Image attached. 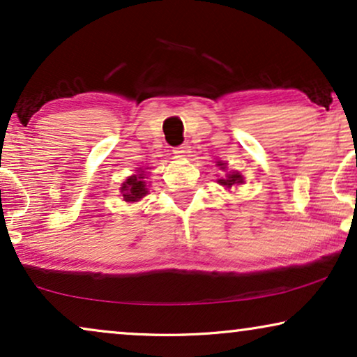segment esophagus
I'll return each mask as SVG.
<instances>
[{"label": "esophagus", "mask_w": 357, "mask_h": 357, "mask_svg": "<svg viewBox=\"0 0 357 357\" xmlns=\"http://www.w3.org/2000/svg\"><path fill=\"white\" fill-rule=\"evenodd\" d=\"M188 153H190V146L188 144H180L174 149V154L178 155V158H185V155H188Z\"/></svg>", "instance_id": "34e87169"}]
</instances>
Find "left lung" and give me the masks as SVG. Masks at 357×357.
I'll list each match as a JSON object with an SVG mask.
<instances>
[{"mask_svg": "<svg viewBox=\"0 0 357 357\" xmlns=\"http://www.w3.org/2000/svg\"><path fill=\"white\" fill-rule=\"evenodd\" d=\"M218 165H221V169H224L222 162H218ZM218 182L224 185L226 188H232V187H236V185L243 183V177L238 172H232V174H227L226 178H219Z\"/></svg>", "mask_w": 357, "mask_h": 357, "instance_id": "left-lung-1", "label": "left lung"}]
</instances>
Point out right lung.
I'll use <instances>...</instances> for the list:
<instances>
[{"label": "right lung", "mask_w": 357, "mask_h": 357, "mask_svg": "<svg viewBox=\"0 0 357 357\" xmlns=\"http://www.w3.org/2000/svg\"><path fill=\"white\" fill-rule=\"evenodd\" d=\"M121 193H123V199L128 203H135L148 195V188H146L144 182V170H139V174L131 175L121 185Z\"/></svg>", "instance_id": "1"}]
</instances>
